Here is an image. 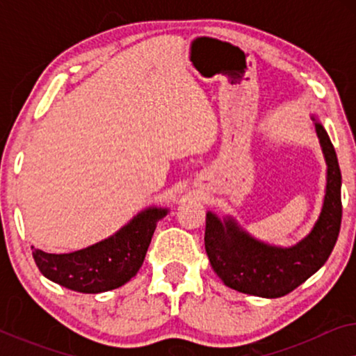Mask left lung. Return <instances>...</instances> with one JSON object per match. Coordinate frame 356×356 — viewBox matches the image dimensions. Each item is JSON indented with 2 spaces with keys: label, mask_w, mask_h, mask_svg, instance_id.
<instances>
[{
  "label": "left lung",
  "mask_w": 356,
  "mask_h": 356,
  "mask_svg": "<svg viewBox=\"0 0 356 356\" xmlns=\"http://www.w3.org/2000/svg\"><path fill=\"white\" fill-rule=\"evenodd\" d=\"M314 128L327 163V184L321 216L313 230L291 248L266 245L238 227L232 217H206V252L223 284L241 293L279 298L318 272L329 259L342 222V175L334 145L318 120Z\"/></svg>",
  "instance_id": "left-lung-1"
}]
</instances>
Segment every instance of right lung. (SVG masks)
Listing matches in <instances>:
<instances>
[{"label":"right lung","instance_id":"1","mask_svg":"<svg viewBox=\"0 0 356 356\" xmlns=\"http://www.w3.org/2000/svg\"><path fill=\"white\" fill-rule=\"evenodd\" d=\"M167 209L149 207L113 236L67 254L32 250L33 261L47 279L81 293H102L124 285L143 266L145 252Z\"/></svg>","mask_w":356,"mask_h":356}]
</instances>
